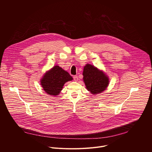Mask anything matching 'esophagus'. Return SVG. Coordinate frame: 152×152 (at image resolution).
Returning a JSON list of instances; mask_svg holds the SVG:
<instances>
[{
  "instance_id": "obj_1",
  "label": "esophagus",
  "mask_w": 152,
  "mask_h": 152,
  "mask_svg": "<svg viewBox=\"0 0 152 152\" xmlns=\"http://www.w3.org/2000/svg\"><path fill=\"white\" fill-rule=\"evenodd\" d=\"M73 79H74V80L75 81H77V80H78V76H73Z\"/></svg>"
}]
</instances>
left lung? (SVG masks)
<instances>
[{"label":"left lung","instance_id":"1","mask_svg":"<svg viewBox=\"0 0 152 152\" xmlns=\"http://www.w3.org/2000/svg\"><path fill=\"white\" fill-rule=\"evenodd\" d=\"M83 76L86 88L93 94L101 93L109 83V79L103 72L88 64L84 67Z\"/></svg>","mask_w":152,"mask_h":152}]
</instances>
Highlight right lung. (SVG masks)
Returning <instances> with one entry per match:
<instances>
[{"label": "right lung", "instance_id": "add662e5", "mask_svg": "<svg viewBox=\"0 0 152 152\" xmlns=\"http://www.w3.org/2000/svg\"><path fill=\"white\" fill-rule=\"evenodd\" d=\"M72 80L73 78L68 72L56 66L44 75L41 85L48 94L55 96L60 93L64 83Z\"/></svg>", "mask_w": 152, "mask_h": 152}]
</instances>
